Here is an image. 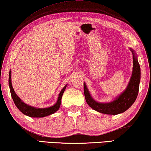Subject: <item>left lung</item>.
<instances>
[{
    "mask_svg": "<svg viewBox=\"0 0 151 151\" xmlns=\"http://www.w3.org/2000/svg\"><path fill=\"white\" fill-rule=\"evenodd\" d=\"M131 50L133 53L134 64L131 79L126 89L114 101L110 103H99L96 102L90 96L88 89L84 83L83 85L85 100L89 106L93 110L101 113L117 114L127 111L134 104L138 94L140 81V67L135 53L132 49Z\"/></svg>",
    "mask_w": 151,
    "mask_h": 151,
    "instance_id": "1",
    "label": "left lung"
}]
</instances>
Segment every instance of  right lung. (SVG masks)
I'll list each match as a JSON object with an SVG mask.
<instances>
[{"mask_svg":"<svg viewBox=\"0 0 151 151\" xmlns=\"http://www.w3.org/2000/svg\"><path fill=\"white\" fill-rule=\"evenodd\" d=\"M11 72L9 73V88L11 96H12L13 100L14 102L15 106H16L18 109L21 111L22 113L26 114V115L30 116V117H44V116L50 115V114L54 113L56 112L58 109H60V104H61V100L63 93L66 89V85L64 88L62 89L59 94V97H58V101L55 104L49 108H45V109H37V108L30 106L27 105L25 103H24L21 100L17 94L15 93L14 89H13L12 87V84H11Z\"/></svg>","mask_w":151,"mask_h":151,"instance_id":"1","label":"right lung"}]
</instances>
